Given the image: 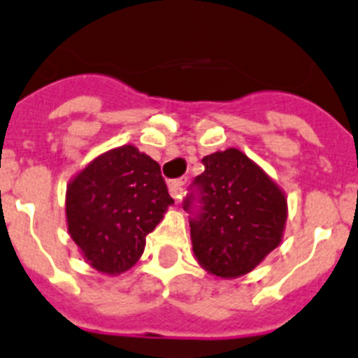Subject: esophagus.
I'll return each mask as SVG.
<instances>
[{"label":"esophagus","instance_id":"obj_1","mask_svg":"<svg viewBox=\"0 0 358 358\" xmlns=\"http://www.w3.org/2000/svg\"><path fill=\"white\" fill-rule=\"evenodd\" d=\"M187 183V178H176L169 182V194L175 199H180L183 194V185Z\"/></svg>","mask_w":358,"mask_h":358}]
</instances>
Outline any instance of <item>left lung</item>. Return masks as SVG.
<instances>
[{"mask_svg": "<svg viewBox=\"0 0 358 358\" xmlns=\"http://www.w3.org/2000/svg\"><path fill=\"white\" fill-rule=\"evenodd\" d=\"M183 210L199 265L217 277L243 275L280 243L286 199L252 160L235 148L203 157Z\"/></svg>", "mask_w": 358, "mask_h": 358, "instance_id": "1", "label": "left lung"}]
</instances>
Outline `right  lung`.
Here are the masks:
<instances>
[{"mask_svg": "<svg viewBox=\"0 0 358 358\" xmlns=\"http://www.w3.org/2000/svg\"><path fill=\"white\" fill-rule=\"evenodd\" d=\"M173 203L160 166L134 146L96 157L66 189V222L86 262L122 273L141 258L146 235Z\"/></svg>", "mask_w": 358, "mask_h": 358, "instance_id": "add662e5", "label": "right lung"}]
</instances>
